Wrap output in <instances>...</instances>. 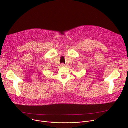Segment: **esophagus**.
I'll return each mask as SVG.
<instances>
[{"label": "esophagus", "instance_id": "esophagus-1", "mask_svg": "<svg viewBox=\"0 0 128 128\" xmlns=\"http://www.w3.org/2000/svg\"><path fill=\"white\" fill-rule=\"evenodd\" d=\"M61 66L62 67H63V66H65V65H64L63 63H62V64H61Z\"/></svg>", "mask_w": 128, "mask_h": 128}]
</instances>
